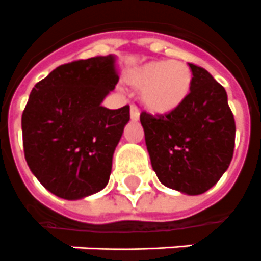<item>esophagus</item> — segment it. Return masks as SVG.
<instances>
[{
    "label": "esophagus",
    "mask_w": 261,
    "mask_h": 261,
    "mask_svg": "<svg viewBox=\"0 0 261 261\" xmlns=\"http://www.w3.org/2000/svg\"><path fill=\"white\" fill-rule=\"evenodd\" d=\"M139 117H140V112H139V109H137L136 105H130V120L132 121H137L139 120Z\"/></svg>",
    "instance_id": "34e87169"
}]
</instances>
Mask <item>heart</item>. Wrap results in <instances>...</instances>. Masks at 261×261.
I'll list each match as a JSON object with an SVG mask.
<instances>
[{
	"instance_id": "heart-1",
	"label": "heart",
	"mask_w": 261,
	"mask_h": 261,
	"mask_svg": "<svg viewBox=\"0 0 261 261\" xmlns=\"http://www.w3.org/2000/svg\"><path fill=\"white\" fill-rule=\"evenodd\" d=\"M128 83L140 91L144 106L152 113L174 112L189 97L193 75L187 64L179 60H152L137 67Z\"/></svg>"
}]
</instances>
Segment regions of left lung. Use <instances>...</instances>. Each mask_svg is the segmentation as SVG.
I'll list each match as a JSON object with an SVG mask.
<instances>
[{
    "mask_svg": "<svg viewBox=\"0 0 261 261\" xmlns=\"http://www.w3.org/2000/svg\"><path fill=\"white\" fill-rule=\"evenodd\" d=\"M193 85L178 109L141 112L152 168L164 186L198 195L216 185L232 162L236 122L226 91L203 67L189 63Z\"/></svg>",
    "mask_w": 261,
    "mask_h": 261,
    "instance_id": "left-lung-1",
    "label": "left lung"
}]
</instances>
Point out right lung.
<instances>
[{
	"instance_id": "obj_1",
	"label": "right lung",
	"mask_w": 261,
	"mask_h": 261,
	"mask_svg": "<svg viewBox=\"0 0 261 261\" xmlns=\"http://www.w3.org/2000/svg\"><path fill=\"white\" fill-rule=\"evenodd\" d=\"M117 82L113 56H97L62 64L31 91L21 117L25 160L56 197L81 199L109 182L130 118L129 105H101Z\"/></svg>"
}]
</instances>
